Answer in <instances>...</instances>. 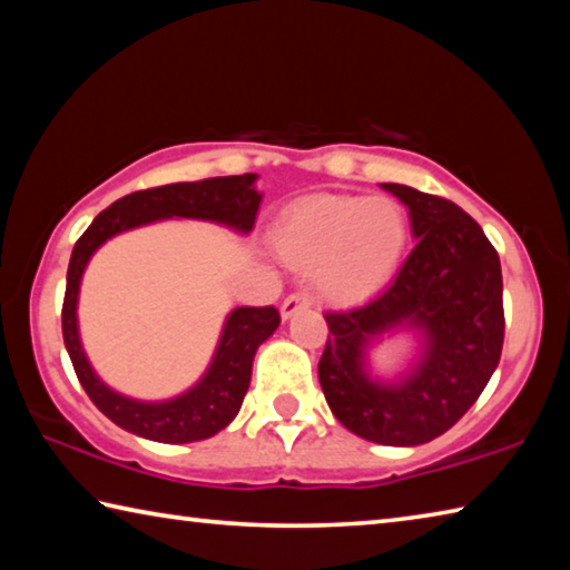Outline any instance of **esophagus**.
<instances>
[{"instance_id":"34e87169","label":"esophagus","mask_w":570,"mask_h":570,"mask_svg":"<svg viewBox=\"0 0 570 570\" xmlns=\"http://www.w3.org/2000/svg\"><path fill=\"white\" fill-rule=\"evenodd\" d=\"M306 306H312V296H308L306 292L288 294L282 302V316H284V320H288V316L296 314L298 308H306Z\"/></svg>"}]
</instances>
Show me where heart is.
<instances>
[{"mask_svg":"<svg viewBox=\"0 0 570 570\" xmlns=\"http://www.w3.org/2000/svg\"><path fill=\"white\" fill-rule=\"evenodd\" d=\"M407 234V214L397 200L314 196L276 220L272 240L286 264L316 272L324 294L352 302L387 282Z\"/></svg>","mask_w":570,"mask_h":570,"instance_id":"1","label":"heart"}]
</instances>
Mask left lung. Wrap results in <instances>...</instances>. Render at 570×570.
Here are the masks:
<instances>
[{
	"label": "left lung",
	"mask_w": 570,
	"mask_h": 570,
	"mask_svg": "<svg viewBox=\"0 0 570 570\" xmlns=\"http://www.w3.org/2000/svg\"><path fill=\"white\" fill-rule=\"evenodd\" d=\"M410 208L417 246L394 282L366 304L326 312L320 382L334 417L380 445H422L448 432L493 377L503 352V274L475 218L442 196L387 183ZM402 321L422 325L429 354L402 385L384 389L361 370L372 335Z\"/></svg>",
	"instance_id": "left-lung-1"
}]
</instances>
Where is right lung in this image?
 Instances as JSON below:
<instances>
[{
	"mask_svg": "<svg viewBox=\"0 0 570 570\" xmlns=\"http://www.w3.org/2000/svg\"><path fill=\"white\" fill-rule=\"evenodd\" d=\"M254 180V173H244V176L168 183V186L135 190L130 196L115 200L110 208H105L88 230L77 238L70 266H67L62 340L82 390L88 392L95 407L115 424H120L122 430L156 442H193L216 435L238 414L250 382L254 354L258 344L276 332L282 316L274 306L236 308L228 316L214 364L196 387L170 402H135L105 387L85 360L75 316L77 288H80L85 266H88L95 248L110 236L168 216L206 218L238 230H250L258 204H262Z\"/></svg>",
	"mask_w": 570,
	"mask_h": 570,
	"instance_id": "1",
	"label": "right lung"
}]
</instances>
